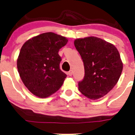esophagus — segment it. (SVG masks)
<instances>
[{"label": "esophagus", "instance_id": "1", "mask_svg": "<svg viewBox=\"0 0 135 135\" xmlns=\"http://www.w3.org/2000/svg\"><path fill=\"white\" fill-rule=\"evenodd\" d=\"M68 74H69V76H71L72 75H73V71H72V70H70V71L68 73Z\"/></svg>", "mask_w": 135, "mask_h": 135}]
</instances>
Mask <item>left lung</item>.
Segmentation results:
<instances>
[{
	"mask_svg": "<svg viewBox=\"0 0 135 135\" xmlns=\"http://www.w3.org/2000/svg\"><path fill=\"white\" fill-rule=\"evenodd\" d=\"M85 70L78 89L92 100L100 99L113 89L119 80L123 62L114 45L95 36L74 40Z\"/></svg>",
	"mask_w": 135,
	"mask_h": 135,
	"instance_id": "8db88e82",
	"label": "left lung"
}]
</instances>
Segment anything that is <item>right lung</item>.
Here are the masks:
<instances>
[{
  "mask_svg": "<svg viewBox=\"0 0 135 135\" xmlns=\"http://www.w3.org/2000/svg\"><path fill=\"white\" fill-rule=\"evenodd\" d=\"M68 39L54 32H45L25 42L17 66L26 88L35 96L46 98L57 91L66 74L60 69L59 50Z\"/></svg>",
  "mask_w": 135,
  "mask_h": 135,
  "instance_id": "obj_1",
  "label": "right lung"
}]
</instances>
